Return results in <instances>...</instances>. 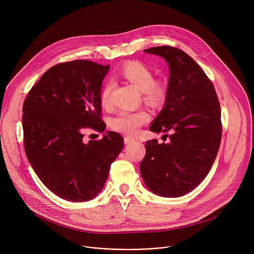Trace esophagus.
Instances as JSON below:
<instances>
[{"mask_svg": "<svg viewBox=\"0 0 254 254\" xmlns=\"http://www.w3.org/2000/svg\"><path fill=\"white\" fill-rule=\"evenodd\" d=\"M124 139H125V143L126 144H127V143H131V142H133L134 140H136L137 138L136 137H133V136H125L124 137Z\"/></svg>", "mask_w": 254, "mask_h": 254, "instance_id": "esophagus-1", "label": "esophagus"}]
</instances>
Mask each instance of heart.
<instances>
[{
    "mask_svg": "<svg viewBox=\"0 0 254 254\" xmlns=\"http://www.w3.org/2000/svg\"><path fill=\"white\" fill-rule=\"evenodd\" d=\"M121 75L141 91L144 102L158 106L166 101L169 94L167 82L163 79H154L153 72L147 65L135 60L128 61L122 67ZM112 90L113 85L111 83H106L102 88L100 102L104 108H111L113 105ZM149 121L150 115L143 110L121 112L112 120V127L119 132L131 135Z\"/></svg>",
    "mask_w": 254,
    "mask_h": 254,
    "instance_id": "obj_1",
    "label": "heart"
}]
</instances>
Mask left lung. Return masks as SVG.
I'll use <instances>...</instances> for the list:
<instances>
[{
  "label": "left lung",
  "mask_w": 254,
  "mask_h": 254,
  "mask_svg": "<svg viewBox=\"0 0 254 254\" xmlns=\"http://www.w3.org/2000/svg\"><path fill=\"white\" fill-rule=\"evenodd\" d=\"M143 51L169 64V94L150 129L172 134L167 143L146 142L140 175L153 193L176 198L195 189L211 170L222 135L220 103L211 80L187 53L171 46Z\"/></svg>",
  "instance_id": "obj_1"
}]
</instances>
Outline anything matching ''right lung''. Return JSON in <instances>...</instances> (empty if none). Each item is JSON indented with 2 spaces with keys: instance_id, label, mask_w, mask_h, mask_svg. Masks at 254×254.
I'll return each mask as SVG.
<instances>
[{
  "instance_id": "right-lung-1",
  "label": "right lung",
  "mask_w": 254,
  "mask_h": 254,
  "mask_svg": "<svg viewBox=\"0 0 254 254\" xmlns=\"http://www.w3.org/2000/svg\"><path fill=\"white\" fill-rule=\"evenodd\" d=\"M110 65L73 60L49 68L23 105L24 148L42 183L72 202L93 199L125 142L116 131L83 141V130L102 132L100 91Z\"/></svg>"
}]
</instances>
